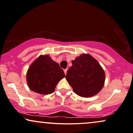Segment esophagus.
Wrapping results in <instances>:
<instances>
[{
    "label": "esophagus",
    "instance_id": "esophagus-1",
    "mask_svg": "<svg viewBox=\"0 0 133 133\" xmlns=\"http://www.w3.org/2000/svg\"><path fill=\"white\" fill-rule=\"evenodd\" d=\"M67 70H68V69H67V68H66V69L64 70V72H65V75L66 74V71H67Z\"/></svg>",
    "mask_w": 133,
    "mask_h": 133
}]
</instances>
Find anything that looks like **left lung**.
Returning a JSON list of instances; mask_svg holds the SVG:
<instances>
[{
    "mask_svg": "<svg viewBox=\"0 0 133 133\" xmlns=\"http://www.w3.org/2000/svg\"><path fill=\"white\" fill-rule=\"evenodd\" d=\"M71 63L65 78L75 93L83 97L99 93L105 82V73L99 62L90 55L83 54Z\"/></svg>",
    "mask_w": 133,
    "mask_h": 133,
    "instance_id": "obj_1",
    "label": "left lung"
}]
</instances>
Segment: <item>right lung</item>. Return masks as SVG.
Masks as SVG:
<instances>
[{"mask_svg":"<svg viewBox=\"0 0 133 133\" xmlns=\"http://www.w3.org/2000/svg\"><path fill=\"white\" fill-rule=\"evenodd\" d=\"M65 77V73L58 63L49 55H41L31 65L26 78L31 90L41 94H50L54 92L57 83Z\"/></svg>","mask_w":133,"mask_h":133,"instance_id":"1","label":"right lung"}]
</instances>
